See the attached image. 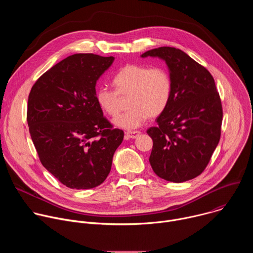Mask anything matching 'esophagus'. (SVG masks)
Instances as JSON below:
<instances>
[{
	"instance_id": "obj_1",
	"label": "esophagus",
	"mask_w": 253,
	"mask_h": 253,
	"mask_svg": "<svg viewBox=\"0 0 253 253\" xmlns=\"http://www.w3.org/2000/svg\"><path fill=\"white\" fill-rule=\"evenodd\" d=\"M140 131H128L126 132V138L127 139H135L140 135Z\"/></svg>"
}]
</instances>
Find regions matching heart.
Masks as SVG:
<instances>
[{
    "label": "heart",
    "instance_id": "obj_1",
    "mask_svg": "<svg viewBox=\"0 0 253 253\" xmlns=\"http://www.w3.org/2000/svg\"><path fill=\"white\" fill-rule=\"evenodd\" d=\"M113 84L116 90L102 86L97 89L95 98L106 114L115 116L120 110L119 95L129 96L130 109L113 120L114 125L126 130L136 129L142 126L148 117L153 118L162 114L171 98V78L162 67L126 65L117 72Z\"/></svg>",
    "mask_w": 253,
    "mask_h": 253
}]
</instances>
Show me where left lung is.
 I'll return each instance as SVG.
<instances>
[{"instance_id": "1", "label": "left lung", "mask_w": 253, "mask_h": 253, "mask_svg": "<svg viewBox=\"0 0 253 253\" xmlns=\"http://www.w3.org/2000/svg\"><path fill=\"white\" fill-rule=\"evenodd\" d=\"M165 61L172 82L168 106L147 130L157 176L181 183L200 175L218 145L222 106L211 74L183 51L160 47L141 55Z\"/></svg>"}]
</instances>
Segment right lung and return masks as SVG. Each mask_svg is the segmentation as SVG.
Here are the masks:
<instances>
[{
    "instance_id": "right-lung-1",
    "label": "right lung",
    "mask_w": 253,
    "mask_h": 253,
    "mask_svg": "<svg viewBox=\"0 0 253 253\" xmlns=\"http://www.w3.org/2000/svg\"><path fill=\"white\" fill-rule=\"evenodd\" d=\"M114 57L75 54L34 84L27 121L43 166L65 186L90 189L105 181L124 132L97 104L96 83Z\"/></svg>"
}]
</instances>
